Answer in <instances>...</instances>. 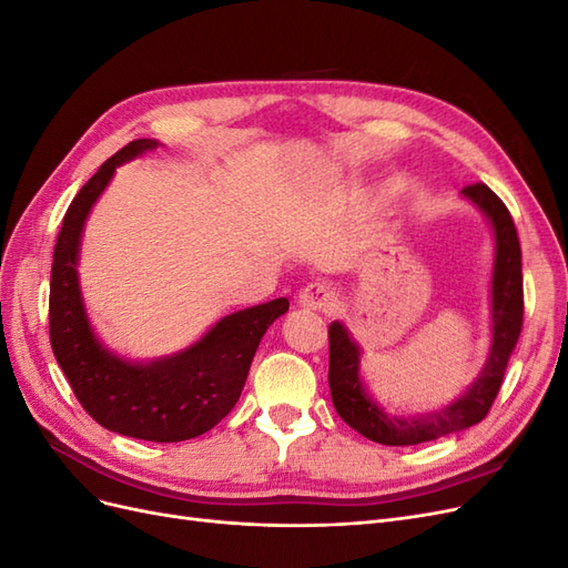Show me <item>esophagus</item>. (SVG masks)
<instances>
[{"label":"esophagus","instance_id":"obj_1","mask_svg":"<svg viewBox=\"0 0 568 568\" xmlns=\"http://www.w3.org/2000/svg\"><path fill=\"white\" fill-rule=\"evenodd\" d=\"M298 303L307 307V311H332L336 305V291L326 282L315 280L301 288Z\"/></svg>","mask_w":568,"mask_h":568}]
</instances>
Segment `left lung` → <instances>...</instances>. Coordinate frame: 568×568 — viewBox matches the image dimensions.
<instances>
[{
	"instance_id": "8db88e82",
	"label": "left lung",
	"mask_w": 568,
	"mask_h": 568,
	"mask_svg": "<svg viewBox=\"0 0 568 568\" xmlns=\"http://www.w3.org/2000/svg\"><path fill=\"white\" fill-rule=\"evenodd\" d=\"M490 220L495 234L493 263V346L478 379L455 403L419 417H390L376 405L359 379V346L341 322L329 324V388L338 417L357 434L382 445H419L457 434L486 419L500 393L509 355L517 348L524 326V277L517 227L493 189L476 182L462 189Z\"/></svg>"
}]
</instances>
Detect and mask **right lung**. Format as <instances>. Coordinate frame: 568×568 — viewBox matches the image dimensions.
<instances>
[{"mask_svg": "<svg viewBox=\"0 0 568 568\" xmlns=\"http://www.w3.org/2000/svg\"><path fill=\"white\" fill-rule=\"evenodd\" d=\"M156 146L153 140L130 142L97 170L68 205L51 263L49 338L75 398L97 424L120 436L178 443L211 432L230 415L246 384L257 343L267 326L288 311V301L274 298L222 317L194 346L146 365L128 363L101 346L80 296L82 227L115 168Z\"/></svg>", "mask_w": 568, "mask_h": 568, "instance_id": "obj_1", "label": "right lung"}]
</instances>
